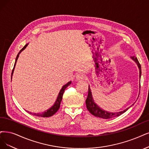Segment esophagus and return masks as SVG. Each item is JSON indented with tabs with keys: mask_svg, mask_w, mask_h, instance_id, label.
<instances>
[{
	"mask_svg": "<svg viewBox=\"0 0 149 149\" xmlns=\"http://www.w3.org/2000/svg\"><path fill=\"white\" fill-rule=\"evenodd\" d=\"M86 75L83 73H79L76 75V79L77 80H83L85 79Z\"/></svg>",
	"mask_w": 149,
	"mask_h": 149,
	"instance_id": "1",
	"label": "esophagus"
}]
</instances>
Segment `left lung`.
<instances>
[{
  "mask_svg": "<svg viewBox=\"0 0 149 149\" xmlns=\"http://www.w3.org/2000/svg\"><path fill=\"white\" fill-rule=\"evenodd\" d=\"M132 59H133L134 61L137 63V65H138L139 69V77L141 78V64L139 62L138 59L136 57H132ZM141 87V85H140ZM86 105L87 109L88 110V111L92 114L94 115V116L104 118V119H109V118H112L115 117H118L120 116V115H122L124 112H125L129 108H127L125 109V111H122V112H119L117 113H112V112H108L106 111H103L102 109H101L100 107H99L95 103L94 100H93L92 97V95H91V92L90 90V88L88 86V96L86 100Z\"/></svg>",
  "mask_w": 149,
  "mask_h": 149,
  "instance_id": "left-lung-1",
  "label": "left lung"
}]
</instances>
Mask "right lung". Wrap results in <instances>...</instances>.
Here are the masks:
<instances>
[{"mask_svg": "<svg viewBox=\"0 0 149 149\" xmlns=\"http://www.w3.org/2000/svg\"><path fill=\"white\" fill-rule=\"evenodd\" d=\"M27 44H26V45L22 48L20 52L18 53L17 56H16V61H15V65H14V68L12 70V75L13 74V70H14V68H15V66L16 65V61H17L18 58V56H19V54H20V53L23 50V49H24L26 48V47H27ZM71 84V81H69L68 83L67 84H65V85H64L63 86V88H61V90L60 92L59 93V95L58 96V97H57V100L56 101V102H55L54 105L50 108L49 109L48 111H47V112H45L43 113H32L31 112H28L29 113L31 114H33L34 115H36V116H38V117H51L52 116V115H53L55 113H56L58 111V109H59V107H60V104H61V100H62V98H63V93L64 92V90L65 89L67 88L70 84Z\"/></svg>", "mask_w": 149, "mask_h": 149, "instance_id": "right-lung-1", "label": "right lung"}]
</instances>
